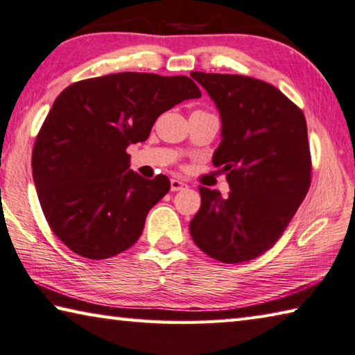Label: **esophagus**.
<instances>
[{"instance_id":"esophagus-1","label":"esophagus","mask_w":355,"mask_h":355,"mask_svg":"<svg viewBox=\"0 0 355 355\" xmlns=\"http://www.w3.org/2000/svg\"><path fill=\"white\" fill-rule=\"evenodd\" d=\"M184 188H188V184H186L184 182H182V180H178V178H172V180H171V189H172L173 192L182 191V189H184Z\"/></svg>"}]
</instances>
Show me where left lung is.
<instances>
[{
	"label": "left lung",
	"mask_w": 355,
	"mask_h": 355,
	"mask_svg": "<svg viewBox=\"0 0 355 355\" xmlns=\"http://www.w3.org/2000/svg\"><path fill=\"white\" fill-rule=\"evenodd\" d=\"M218 107L228 197L200 186L189 224L194 243L214 260L244 263L277 243L310 188L311 159L304 112L277 87L244 75L192 71Z\"/></svg>",
	"instance_id": "8db88e82"
}]
</instances>
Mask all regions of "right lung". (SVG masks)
<instances>
[{
  "label": "right lung",
  "mask_w": 355,
  "mask_h": 355,
  "mask_svg": "<svg viewBox=\"0 0 355 355\" xmlns=\"http://www.w3.org/2000/svg\"><path fill=\"white\" fill-rule=\"evenodd\" d=\"M199 97L188 76L137 71L89 78L59 94L35 137L31 164L48 225L70 250L103 260L139 239L171 182L131 171L127 147L147 141L161 114Z\"/></svg>",
  "instance_id": "obj_1"
}]
</instances>
